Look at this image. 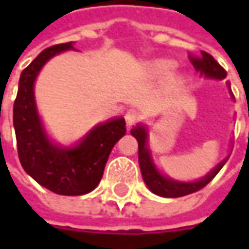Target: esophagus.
I'll return each instance as SVG.
<instances>
[{"label":"esophagus","instance_id":"1","mask_svg":"<svg viewBox=\"0 0 249 249\" xmlns=\"http://www.w3.org/2000/svg\"><path fill=\"white\" fill-rule=\"evenodd\" d=\"M140 121V114L135 111V109H129L126 114H125V123L126 126H132L134 124H137Z\"/></svg>","mask_w":249,"mask_h":249}]
</instances>
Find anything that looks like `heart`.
<instances>
[{
    "instance_id": "heart-1",
    "label": "heart",
    "mask_w": 249,
    "mask_h": 249,
    "mask_svg": "<svg viewBox=\"0 0 249 249\" xmlns=\"http://www.w3.org/2000/svg\"><path fill=\"white\" fill-rule=\"evenodd\" d=\"M172 71H173V63H170V62L163 60V62H157L154 65V72L157 75H169Z\"/></svg>"
}]
</instances>
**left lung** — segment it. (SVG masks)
<instances>
[{"mask_svg": "<svg viewBox=\"0 0 249 249\" xmlns=\"http://www.w3.org/2000/svg\"><path fill=\"white\" fill-rule=\"evenodd\" d=\"M193 63V68L200 72L202 75L208 76V77H213V79H225L226 77V71L224 68L213 59V56H211L206 52H200V57L190 59ZM131 134L137 138L138 141V163H140V169L142 178L145 181V184L148 186V189L163 197H181L190 193H195L200 189H203L216 174L219 173V170L224 167L228 159H225L224 161L213 169L208 176H205L203 178L193 181V183H183V181H176L169 177H164L157 172V169L154 167L151 159H150V151L147 148V132L145 129L138 125L135 128L131 129Z\"/></svg>", "mask_w": 249, "mask_h": 249, "instance_id": "obj_1", "label": "left lung"}]
</instances>
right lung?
Wrapping results in <instances>:
<instances>
[{
	"instance_id": "obj_1",
	"label": "right lung",
	"mask_w": 249,
	"mask_h": 249,
	"mask_svg": "<svg viewBox=\"0 0 249 249\" xmlns=\"http://www.w3.org/2000/svg\"><path fill=\"white\" fill-rule=\"evenodd\" d=\"M68 49H72L71 41L47 47L21 72L13 123L18 159L25 173L57 195L80 196L98 186L111 150L126 128L124 118L111 120L95 126L73 148H60L49 141L36 111L33 86L43 65Z\"/></svg>"
}]
</instances>
